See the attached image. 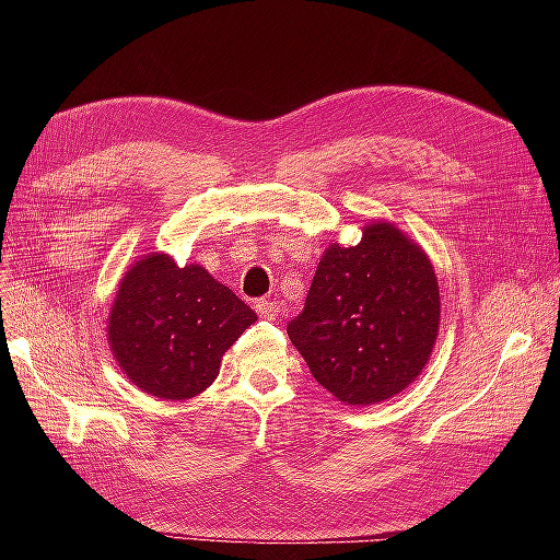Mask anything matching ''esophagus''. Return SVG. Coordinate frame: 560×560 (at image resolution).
Returning a JSON list of instances; mask_svg holds the SVG:
<instances>
[{"label": "esophagus", "instance_id": "34e87169", "mask_svg": "<svg viewBox=\"0 0 560 560\" xmlns=\"http://www.w3.org/2000/svg\"><path fill=\"white\" fill-rule=\"evenodd\" d=\"M254 308H257L259 317H264V319H276L278 313H280L278 303L276 301H268V299H259L257 303H254Z\"/></svg>", "mask_w": 560, "mask_h": 560}]
</instances>
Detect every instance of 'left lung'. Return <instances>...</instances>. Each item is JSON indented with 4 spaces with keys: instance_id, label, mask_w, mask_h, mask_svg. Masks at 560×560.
Returning <instances> with one entry per match:
<instances>
[{
    "instance_id": "obj_1",
    "label": "left lung",
    "mask_w": 560,
    "mask_h": 560,
    "mask_svg": "<svg viewBox=\"0 0 560 560\" xmlns=\"http://www.w3.org/2000/svg\"><path fill=\"white\" fill-rule=\"evenodd\" d=\"M436 329L439 284L425 252L393 224L374 222L354 247L325 252L287 336L322 387L364 406L416 381Z\"/></svg>"
}]
</instances>
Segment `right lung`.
I'll list each match as a JSON object with an SVG mask.
<instances>
[{"label": "right lung", "instance_id": "1", "mask_svg": "<svg viewBox=\"0 0 560 560\" xmlns=\"http://www.w3.org/2000/svg\"><path fill=\"white\" fill-rule=\"evenodd\" d=\"M257 319L206 268L165 254L135 264L116 292L109 346L126 376L161 399H191L219 374L224 352Z\"/></svg>", "mask_w": 560, "mask_h": 560}]
</instances>
